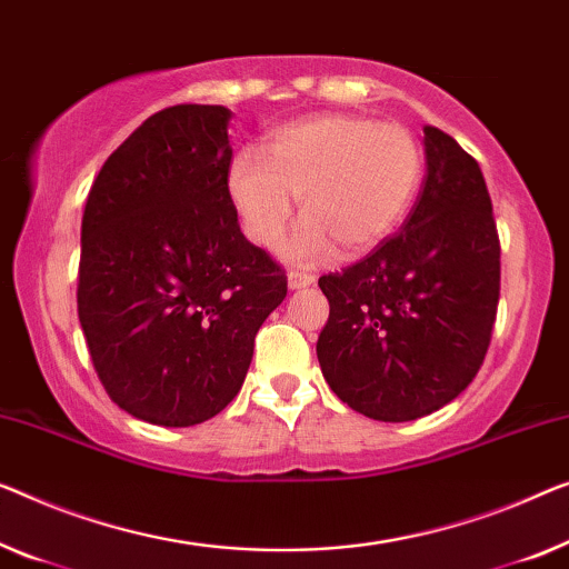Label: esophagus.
I'll return each mask as SVG.
<instances>
[{
  "label": "esophagus",
  "instance_id": "1",
  "mask_svg": "<svg viewBox=\"0 0 569 569\" xmlns=\"http://www.w3.org/2000/svg\"><path fill=\"white\" fill-rule=\"evenodd\" d=\"M311 283H313L311 273H299V270H291V273H288V288H291V291H299V288H309Z\"/></svg>",
  "mask_w": 569,
  "mask_h": 569
}]
</instances>
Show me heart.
<instances>
[{"mask_svg":"<svg viewBox=\"0 0 569 569\" xmlns=\"http://www.w3.org/2000/svg\"><path fill=\"white\" fill-rule=\"evenodd\" d=\"M266 158L242 150L230 160L224 189L244 234L273 248L299 197L303 222L286 242L296 262L362 256L391 237L417 197L423 156L398 122L362 114H311L266 138Z\"/></svg>","mask_w":569,"mask_h":569,"instance_id":"obj_1","label":"heart"}]
</instances>
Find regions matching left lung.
<instances>
[{"label": "left lung", "mask_w": 569, "mask_h": 569, "mask_svg": "<svg viewBox=\"0 0 569 569\" xmlns=\"http://www.w3.org/2000/svg\"><path fill=\"white\" fill-rule=\"evenodd\" d=\"M427 178L401 232L319 278L329 319L317 358L329 388L376 421H413L472 383L501 291L486 178L457 140L423 127Z\"/></svg>", "instance_id": "obj_1"}]
</instances>
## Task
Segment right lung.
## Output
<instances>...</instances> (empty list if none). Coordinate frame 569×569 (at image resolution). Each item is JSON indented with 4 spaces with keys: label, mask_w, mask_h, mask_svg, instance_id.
Listing matches in <instances>:
<instances>
[{
    "label": "right lung",
    "mask_w": 569,
    "mask_h": 569,
    "mask_svg": "<svg viewBox=\"0 0 569 569\" xmlns=\"http://www.w3.org/2000/svg\"><path fill=\"white\" fill-rule=\"evenodd\" d=\"M219 104L148 117L91 186L81 222L79 321L112 401L158 427H193L240 393L286 276L244 240L224 189Z\"/></svg>",
    "instance_id": "add662e5"
}]
</instances>
